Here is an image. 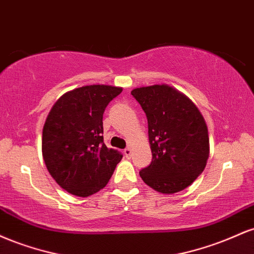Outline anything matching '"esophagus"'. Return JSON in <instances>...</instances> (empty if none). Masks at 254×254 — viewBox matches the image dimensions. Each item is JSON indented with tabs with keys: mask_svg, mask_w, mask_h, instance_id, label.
<instances>
[{
	"mask_svg": "<svg viewBox=\"0 0 254 254\" xmlns=\"http://www.w3.org/2000/svg\"><path fill=\"white\" fill-rule=\"evenodd\" d=\"M124 154L127 159H130V157L132 156V150H131V148H127V149H124Z\"/></svg>",
	"mask_w": 254,
	"mask_h": 254,
	"instance_id": "1",
	"label": "esophagus"
}]
</instances>
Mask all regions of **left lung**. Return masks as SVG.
I'll use <instances>...</instances> for the list:
<instances>
[{
	"label": "left lung",
	"mask_w": 254,
	"mask_h": 254,
	"mask_svg": "<svg viewBox=\"0 0 254 254\" xmlns=\"http://www.w3.org/2000/svg\"><path fill=\"white\" fill-rule=\"evenodd\" d=\"M131 94L147 116L153 155L139 176L161 193L183 191L204 171L209 157L208 127L202 113L168 84L135 88Z\"/></svg>",
	"instance_id": "left-lung-1"
}]
</instances>
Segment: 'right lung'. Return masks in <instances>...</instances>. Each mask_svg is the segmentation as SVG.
Masks as SVG:
<instances>
[{"label": "right lung", "mask_w": 254, "mask_h": 254, "mask_svg": "<svg viewBox=\"0 0 254 254\" xmlns=\"http://www.w3.org/2000/svg\"><path fill=\"white\" fill-rule=\"evenodd\" d=\"M122 87L92 84L66 92L55 103L43 127L46 168L61 188L88 197L106 186L122 160L104 143L103 115Z\"/></svg>", "instance_id": "1"}]
</instances>
